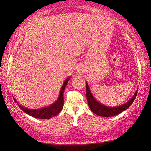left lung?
I'll list each match as a JSON object with an SVG mask.
<instances>
[{"instance_id":"left-lung-1","label":"left lung","mask_w":151,"mask_h":151,"mask_svg":"<svg viewBox=\"0 0 151 151\" xmlns=\"http://www.w3.org/2000/svg\"><path fill=\"white\" fill-rule=\"evenodd\" d=\"M137 90L136 91L135 94L133 95V96L127 102L124 103L122 105L115 107L107 106L106 105H104L96 100V98H94L91 91L87 82H86V95L88 106H89L90 109L91 110L93 113H94L95 114L101 117H108L115 116V115L119 114L120 113L123 112L124 111L127 110L133 104L136 96H137Z\"/></svg>"}]
</instances>
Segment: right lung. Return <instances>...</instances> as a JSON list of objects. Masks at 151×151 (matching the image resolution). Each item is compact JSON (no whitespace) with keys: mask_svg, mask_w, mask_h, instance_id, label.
Instances as JSON below:
<instances>
[{"mask_svg":"<svg viewBox=\"0 0 151 151\" xmlns=\"http://www.w3.org/2000/svg\"><path fill=\"white\" fill-rule=\"evenodd\" d=\"M71 77H68L62 86L60 91V94L58 98L52 104H51L50 106L44 107V108H41L39 109H32L29 108H26V107L22 106V105H20L18 103L15 98H14V100L15 102L17 103L18 106L21 109L22 111H23L24 113H26L27 114H28L30 116L36 117V118L38 119H50L51 117L55 116V115L58 114V113L62 111V109L63 108L64 105V97L63 93L65 88L67 85V82H69Z\"/></svg>","mask_w":151,"mask_h":151,"instance_id":"1","label":"right lung"}]
</instances>
